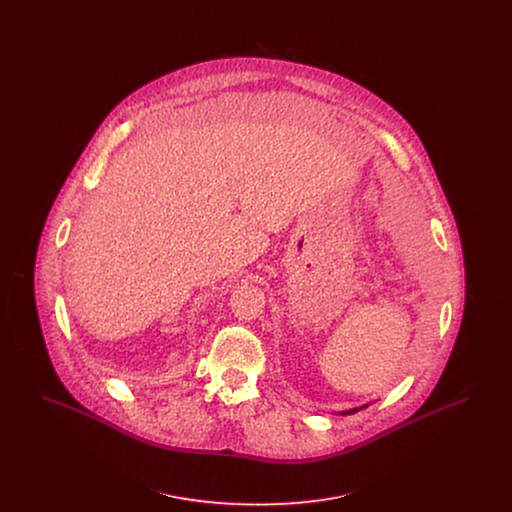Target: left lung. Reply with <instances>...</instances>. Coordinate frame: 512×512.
<instances>
[{
  "label": "left lung",
  "mask_w": 512,
  "mask_h": 512,
  "mask_svg": "<svg viewBox=\"0 0 512 512\" xmlns=\"http://www.w3.org/2000/svg\"><path fill=\"white\" fill-rule=\"evenodd\" d=\"M366 407V405H365ZM365 407H361V409H365ZM357 411H359V409H351V411H343V413L341 414H353V413H357Z\"/></svg>",
  "instance_id": "8db88e82"
}]
</instances>
